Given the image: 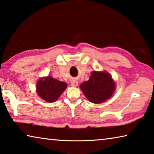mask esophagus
I'll return each instance as SVG.
<instances>
[{
	"label": "esophagus",
	"instance_id": "obj_1",
	"mask_svg": "<svg viewBox=\"0 0 154 154\" xmlns=\"http://www.w3.org/2000/svg\"><path fill=\"white\" fill-rule=\"evenodd\" d=\"M70 84H71V86L73 87H76L78 86V82L77 80H72L71 83H70Z\"/></svg>",
	"mask_w": 154,
	"mask_h": 154
}]
</instances>
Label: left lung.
Wrapping results in <instances>:
<instances>
[{
  "label": "left lung",
  "instance_id": "8db88e82",
  "mask_svg": "<svg viewBox=\"0 0 154 154\" xmlns=\"http://www.w3.org/2000/svg\"><path fill=\"white\" fill-rule=\"evenodd\" d=\"M80 88L90 102L101 103L112 96L116 84L108 72L93 71L89 79L81 84Z\"/></svg>",
  "mask_w": 154,
  "mask_h": 154
}]
</instances>
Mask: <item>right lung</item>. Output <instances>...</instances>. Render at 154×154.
Returning a JSON list of instances; mask_svg holds the SVG:
<instances>
[{
    "mask_svg": "<svg viewBox=\"0 0 154 154\" xmlns=\"http://www.w3.org/2000/svg\"><path fill=\"white\" fill-rule=\"evenodd\" d=\"M66 88L67 84L65 82H60L51 76L41 78L36 84L38 96L48 103L55 101Z\"/></svg>",
    "mask_w": 154,
    "mask_h": 154,
    "instance_id": "add662e5",
    "label": "right lung"
}]
</instances>
